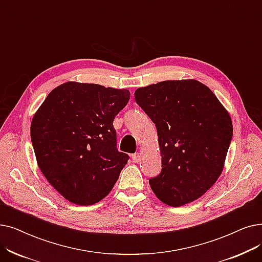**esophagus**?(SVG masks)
<instances>
[{"instance_id":"esophagus-1","label":"esophagus","mask_w":262,"mask_h":262,"mask_svg":"<svg viewBox=\"0 0 262 262\" xmlns=\"http://www.w3.org/2000/svg\"><path fill=\"white\" fill-rule=\"evenodd\" d=\"M132 158H133V162L135 163H138L140 161V153H135L132 155Z\"/></svg>"}]
</instances>
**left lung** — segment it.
Returning <instances> with one entry per match:
<instances>
[{"instance_id": "obj_1", "label": "left lung", "mask_w": 262, "mask_h": 262, "mask_svg": "<svg viewBox=\"0 0 262 262\" xmlns=\"http://www.w3.org/2000/svg\"><path fill=\"white\" fill-rule=\"evenodd\" d=\"M135 99L157 129L162 171L149 181L154 194L171 207L198 199L223 171L232 140L229 113L192 79L139 88Z\"/></svg>"}]
</instances>
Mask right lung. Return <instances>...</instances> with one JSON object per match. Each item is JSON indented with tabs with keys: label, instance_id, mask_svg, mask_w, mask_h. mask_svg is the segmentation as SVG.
<instances>
[{
	"label": "right lung",
	"instance_id": "right-lung-1",
	"mask_svg": "<svg viewBox=\"0 0 262 262\" xmlns=\"http://www.w3.org/2000/svg\"><path fill=\"white\" fill-rule=\"evenodd\" d=\"M128 90L66 82L52 90L31 124L40 171L75 204L91 206L115 186L129 156L119 152L113 120Z\"/></svg>",
	"mask_w": 262,
	"mask_h": 262
}]
</instances>
